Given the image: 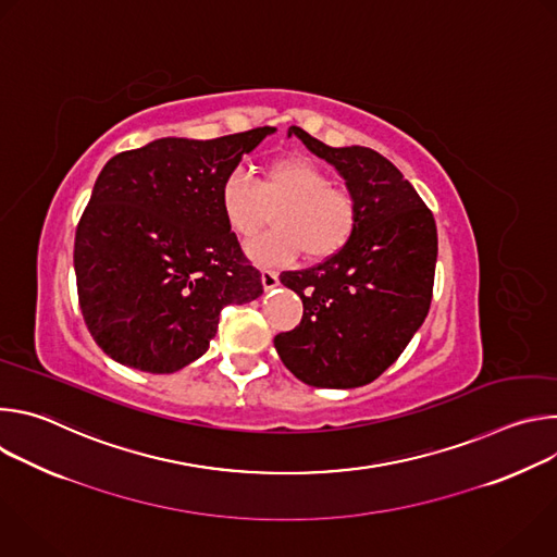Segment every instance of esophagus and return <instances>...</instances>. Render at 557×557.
<instances>
[{"label": "esophagus", "mask_w": 557, "mask_h": 557, "mask_svg": "<svg viewBox=\"0 0 557 557\" xmlns=\"http://www.w3.org/2000/svg\"><path fill=\"white\" fill-rule=\"evenodd\" d=\"M280 284V277L275 271H262V286L264 290H273Z\"/></svg>", "instance_id": "1"}]
</instances>
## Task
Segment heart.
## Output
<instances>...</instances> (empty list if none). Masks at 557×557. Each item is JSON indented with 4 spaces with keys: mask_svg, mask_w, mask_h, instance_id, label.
Returning <instances> with one entry per match:
<instances>
[{
    "mask_svg": "<svg viewBox=\"0 0 557 557\" xmlns=\"http://www.w3.org/2000/svg\"><path fill=\"white\" fill-rule=\"evenodd\" d=\"M220 207L228 228L247 240L273 213V231L247 245L260 267H277L304 253L326 260L339 253L355 233L359 207L348 189L333 187L324 170L306 158H282L267 168L260 185L245 172H231L220 187Z\"/></svg>",
    "mask_w": 557,
    "mask_h": 557,
    "instance_id": "heart-1",
    "label": "heart"
}]
</instances>
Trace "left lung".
<instances>
[{
	"instance_id": "obj_1",
	"label": "left lung",
	"mask_w": 557,
	"mask_h": 557,
	"mask_svg": "<svg viewBox=\"0 0 557 557\" xmlns=\"http://www.w3.org/2000/svg\"><path fill=\"white\" fill-rule=\"evenodd\" d=\"M346 181L359 218L348 245L280 282L304 304L299 326L275 337L282 363L306 385L359 387L406 350L425 322L438 253L436 222L387 158L361 145L331 147L288 127Z\"/></svg>"
}]
</instances>
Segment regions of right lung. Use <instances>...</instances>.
<instances>
[{"label": "right lung", "mask_w": 557, "mask_h": 557, "mask_svg": "<svg viewBox=\"0 0 557 557\" xmlns=\"http://www.w3.org/2000/svg\"><path fill=\"white\" fill-rule=\"evenodd\" d=\"M275 127L158 138L101 170L74 237L86 326L114 361L176 372L209 348L226 304L264 288L231 233L220 187Z\"/></svg>", "instance_id": "add662e5"}]
</instances>
